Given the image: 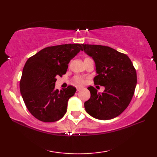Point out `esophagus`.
Wrapping results in <instances>:
<instances>
[{
  "mask_svg": "<svg viewBox=\"0 0 157 157\" xmlns=\"http://www.w3.org/2000/svg\"><path fill=\"white\" fill-rule=\"evenodd\" d=\"M76 89H77V91H79V90H82V87H77Z\"/></svg>",
  "mask_w": 157,
  "mask_h": 157,
  "instance_id": "esophagus-1",
  "label": "esophagus"
}]
</instances>
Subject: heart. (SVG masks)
<instances>
[{"instance_id":"1","label":"heart","mask_w":157,"mask_h":157,"mask_svg":"<svg viewBox=\"0 0 157 157\" xmlns=\"http://www.w3.org/2000/svg\"><path fill=\"white\" fill-rule=\"evenodd\" d=\"M89 58L90 57L86 56V57H85L84 60L89 59ZM74 81L75 82L76 84H78V85H82L84 83V79H83V78H82L81 76H79V75H76V76L74 77Z\"/></svg>"}]
</instances>
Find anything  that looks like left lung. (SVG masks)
Wrapping results in <instances>:
<instances>
[{"instance_id": "left-lung-1", "label": "left lung", "mask_w": 157, "mask_h": 157, "mask_svg": "<svg viewBox=\"0 0 157 157\" xmlns=\"http://www.w3.org/2000/svg\"><path fill=\"white\" fill-rule=\"evenodd\" d=\"M82 46V51L95 62L97 75L94 78V84L105 88L102 93L93 86L88 88L90 98L84 102L86 111L98 119L115 118L124 111L134 96L137 84L136 69L128 55L109 46Z\"/></svg>"}]
</instances>
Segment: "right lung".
I'll return each instance as SVG.
<instances>
[{"instance_id": "add662e5", "label": "right lung", "mask_w": 157, "mask_h": 157, "mask_svg": "<svg viewBox=\"0 0 157 157\" xmlns=\"http://www.w3.org/2000/svg\"><path fill=\"white\" fill-rule=\"evenodd\" d=\"M80 44L46 47L29 57L23 67L19 88L29 113L43 122H55L67 112V102L76 88L55 90L56 77L66 73L70 61L82 51Z\"/></svg>"}]
</instances>
